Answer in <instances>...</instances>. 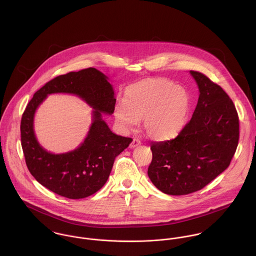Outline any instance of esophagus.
I'll list each match as a JSON object with an SVG mask.
<instances>
[{
  "mask_svg": "<svg viewBox=\"0 0 256 256\" xmlns=\"http://www.w3.org/2000/svg\"><path fill=\"white\" fill-rule=\"evenodd\" d=\"M141 144V141L138 138H134L132 143L130 144V148H135V146H139Z\"/></svg>",
  "mask_w": 256,
  "mask_h": 256,
  "instance_id": "1",
  "label": "esophagus"
}]
</instances>
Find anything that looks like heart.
<instances>
[{
    "instance_id": "heart-1",
    "label": "heart",
    "mask_w": 256,
    "mask_h": 256,
    "mask_svg": "<svg viewBox=\"0 0 256 256\" xmlns=\"http://www.w3.org/2000/svg\"><path fill=\"white\" fill-rule=\"evenodd\" d=\"M190 106L187 90L166 80H146L130 86L124 104L116 106L114 116L124 129L144 120L146 134L154 140L176 137L185 125Z\"/></svg>"
}]
</instances>
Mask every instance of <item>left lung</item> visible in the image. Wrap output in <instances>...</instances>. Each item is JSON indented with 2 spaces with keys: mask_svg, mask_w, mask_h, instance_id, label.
Returning <instances> with one entry per match:
<instances>
[{
  "mask_svg": "<svg viewBox=\"0 0 256 256\" xmlns=\"http://www.w3.org/2000/svg\"><path fill=\"white\" fill-rule=\"evenodd\" d=\"M190 74L200 92L190 121L174 139L150 143L148 176L168 195L204 188L230 166L238 144V115L232 100L204 74Z\"/></svg>",
  "mask_w": 256,
  "mask_h": 256,
  "instance_id": "8db88e82",
  "label": "left lung"
}]
</instances>
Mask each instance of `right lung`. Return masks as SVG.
<instances>
[{"label":"right lung","mask_w":256,"mask_h":256,"mask_svg":"<svg viewBox=\"0 0 256 256\" xmlns=\"http://www.w3.org/2000/svg\"><path fill=\"white\" fill-rule=\"evenodd\" d=\"M58 92L76 94L95 110L84 143L72 152L55 155L36 142L33 117L46 94ZM115 102L108 76L94 68L58 76L37 90L22 114L20 137L28 168L38 182L69 199L90 196L106 184L115 158L132 142L131 138L112 133L102 120V113L114 112Z\"/></svg>","instance_id":"obj_1"}]
</instances>
